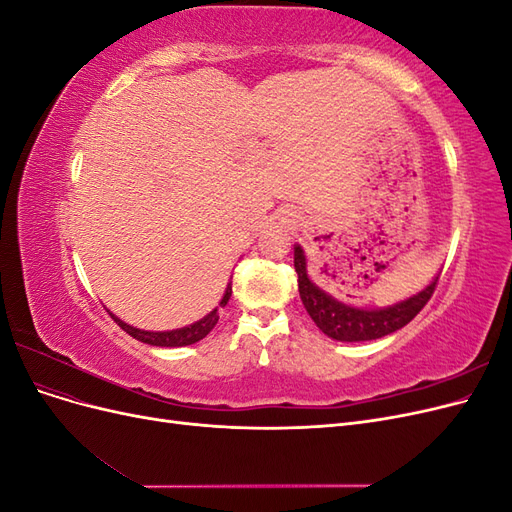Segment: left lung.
<instances>
[{
	"instance_id": "8db88e82",
	"label": "left lung",
	"mask_w": 512,
	"mask_h": 512,
	"mask_svg": "<svg viewBox=\"0 0 512 512\" xmlns=\"http://www.w3.org/2000/svg\"><path fill=\"white\" fill-rule=\"evenodd\" d=\"M294 271L299 275V294L307 314L312 316L316 327L335 342H369V339L399 331L421 312L438 284L436 275L421 292L404 301L386 307H356L335 299L333 294L312 282V277L307 275L305 252L299 243L294 245Z\"/></svg>"
}]
</instances>
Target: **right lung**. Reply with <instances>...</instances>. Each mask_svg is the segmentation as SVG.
<instances>
[{
	"mask_svg": "<svg viewBox=\"0 0 512 512\" xmlns=\"http://www.w3.org/2000/svg\"><path fill=\"white\" fill-rule=\"evenodd\" d=\"M230 294H232V282H228V286L224 290V297H222L218 307H224L228 303ZM218 307H213L207 316H203L200 320L188 324V327L173 329V331H145V329H136V327H132V324L117 318L115 314H111V312H108V314H111V318L119 324L123 331H126L128 335H132L134 339H138V342L149 344V346H160V348H181V346H192V344L200 342V339L209 335V331L220 320Z\"/></svg>",
	"mask_w": 512,
	"mask_h": 512,
	"instance_id": "right-lung-1",
	"label": "right lung"
}]
</instances>
